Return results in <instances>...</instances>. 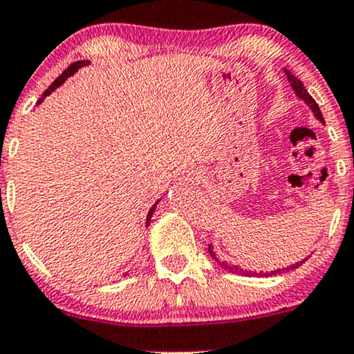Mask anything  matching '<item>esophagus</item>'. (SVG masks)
<instances>
[{
    "instance_id": "obj_1",
    "label": "esophagus",
    "mask_w": 354,
    "mask_h": 354,
    "mask_svg": "<svg viewBox=\"0 0 354 354\" xmlns=\"http://www.w3.org/2000/svg\"><path fill=\"white\" fill-rule=\"evenodd\" d=\"M201 171L198 168H185L181 171L180 180L181 181H191V183H198L201 180Z\"/></svg>"
}]
</instances>
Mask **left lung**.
I'll use <instances>...</instances> for the list:
<instances>
[{
    "label": "left lung",
    "mask_w": 354,
    "mask_h": 354,
    "mask_svg": "<svg viewBox=\"0 0 354 354\" xmlns=\"http://www.w3.org/2000/svg\"><path fill=\"white\" fill-rule=\"evenodd\" d=\"M284 75L288 76V81H290V86L293 88L295 95L298 96V98L301 100V101H304V103H306V106L311 109V113H313V115H315V118L319 121V123H324V118H323V115H321L319 106H318V104H316V101L311 98V95L306 91V88L303 86V81L296 78L293 73L288 71V70H284ZM208 251H209L211 258H213L214 261H216L218 265L223 268V270L230 271V273H234V274H241V276H271V274H281V273H284V271L296 270V268H299V266L303 265L304 261H306V258H304V259H301V261L295 263V265H290V268H283V270L271 271V273H263V271H259V273H256V271L243 270V268H239V266H236V265H228V263H226V261H223V259L219 258V254L216 253V251H214V246H213V245H208Z\"/></svg>",
    "instance_id": "1"
}]
</instances>
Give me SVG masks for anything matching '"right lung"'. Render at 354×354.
Listing matches in <instances>:
<instances>
[{"mask_svg":"<svg viewBox=\"0 0 354 354\" xmlns=\"http://www.w3.org/2000/svg\"><path fill=\"white\" fill-rule=\"evenodd\" d=\"M88 64H89V61L86 59V61H76V63H73V64H70V66H68L66 68V70H64L63 73H61V76H58V78H56L55 81H53V84H51V86L50 88H48L46 89V91H44L43 93V96H41V98H39L38 100V103H36V104H41L43 103V101H44V98H46V96H50L51 95V93L53 91H55V89L56 88H59L61 86V84H63L64 83V81H66L68 78H70V76H73V75H75V73L76 71H78V70H81V68H84V66H88ZM161 200H158L156 203H154V205L151 206V209H149L148 211V214H146V226H148L149 225V223H151V218H153V213H154V208H156V205H158V203H160Z\"/></svg>","mask_w":354,"mask_h":354,"instance_id":"obj_1","label":"right lung"}]
</instances>
